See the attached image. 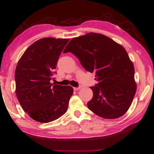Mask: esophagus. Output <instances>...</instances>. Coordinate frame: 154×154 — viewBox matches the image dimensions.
<instances>
[{"mask_svg":"<svg viewBox=\"0 0 154 154\" xmlns=\"http://www.w3.org/2000/svg\"><path fill=\"white\" fill-rule=\"evenodd\" d=\"M80 89V87H74V91H79Z\"/></svg>","mask_w":154,"mask_h":154,"instance_id":"obj_1","label":"esophagus"}]
</instances>
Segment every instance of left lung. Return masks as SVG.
Here are the masks:
<instances>
[{
  "label": "left lung",
  "mask_w": 154,
  "mask_h": 154,
  "mask_svg": "<svg viewBox=\"0 0 154 154\" xmlns=\"http://www.w3.org/2000/svg\"><path fill=\"white\" fill-rule=\"evenodd\" d=\"M68 52L87 71L95 72L98 84L91 87L93 97L88 109L106 119L125 114L137 91L134 65L125 48L103 34L91 32L70 40L63 51Z\"/></svg>",
  "instance_id": "left-lung-1"
}]
</instances>
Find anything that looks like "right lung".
I'll return each instance as SVG.
<instances>
[{"instance_id": "1", "label": "right lung", "mask_w": 154, "mask_h": 154, "mask_svg": "<svg viewBox=\"0 0 154 154\" xmlns=\"http://www.w3.org/2000/svg\"><path fill=\"white\" fill-rule=\"evenodd\" d=\"M69 38H44L27 48L15 72V92L23 111L41 123L52 122L67 112L74 89L51 83L58 59Z\"/></svg>"}]
</instances>
